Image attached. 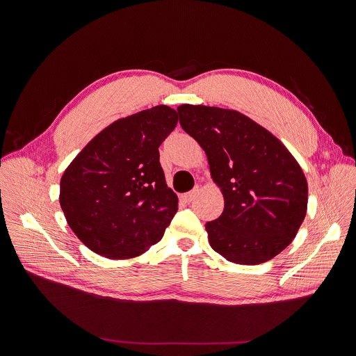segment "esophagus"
Segmentation results:
<instances>
[{"label":"esophagus","instance_id":"1","mask_svg":"<svg viewBox=\"0 0 356 356\" xmlns=\"http://www.w3.org/2000/svg\"><path fill=\"white\" fill-rule=\"evenodd\" d=\"M199 193V189L197 188H195L193 191H191L189 193H184V195H181L180 196V199L183 200V202H186V203H191L195 197H196V195Z\"/></svg>","mask_w":356,"mask_h":356}]
</instances>
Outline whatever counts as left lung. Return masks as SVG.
Wrapping results in <instances>:
<instances>
[{
    "label": "left lung",
    "instance_id": "left-lung-1",
    "mask_svg": "<svg viewBox=\"0 0 356 356\" xmlns=\"http://www.w3.org/2000/svg\"><path fill=\"white\" fill-rule=\"evenodd\" d=\"M181 128L204 149L225 200L207 223L211 247L231 263L257 266L286 250L307 212V180L287 147L235 109L183 104Z\"/></svg>",
    "mask_w": 356,
    "mask_h": 356
}]
</instances>
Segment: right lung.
<instances>
[{"mask_svg":"<svg viewBox=\"0 0 356 356\" xmlns=\"http://www.w3.org/2000/svg\"><path fill=\"white\" fill-rule=\"evenodd\" d=\"M177 124V112L157 105L120 118L93 137L60 180L67 225L93 252L134 258L163 238L177 212L159 147Z\"/></svg>","mask_w":356,"mask_h":356,"instance_id":"obj_1","label":"right lung"}]
</instances>
